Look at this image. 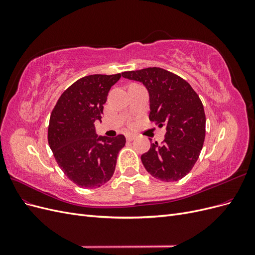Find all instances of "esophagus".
Segmentation results:
<instances>
[{"mask_svg": "<svg viewBox=\"0 0 255 255\" xmlns=\"http://www.w3.org/2000/svg\"><path fill=\"white\" fill-rule=\"evenodd\" d=\"M126 137H127L128 141H132L134 139V135H132V134H128Z\"/></svg>", "mask_w": 255, "mask_h": 255, "instance_id": "1", "label": "esophagus"}]
</instances>
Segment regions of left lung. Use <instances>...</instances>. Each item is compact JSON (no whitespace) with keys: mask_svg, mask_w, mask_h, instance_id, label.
Returning <instances> with one entry per match:
<instances>
[{"mask_svg":"<svg viewBox=\"0 0 255 255\" xmlns=\"http://www.w3.org/2000/svg\"><path fill=\"white\" fill-rule=\"evenodd\" d=\"M122 76L144 85L150 97L149 119L166 127L161 144L151 143L141 155L145 170L164 182L183 179L195 166L204 142L206 119L201 100L186 81L165 69L145 68Z\"/></svg>","mask_w":255,"mask_h":255,"instance_id":"left-lung-1","label":"left lung"}]
</instances>
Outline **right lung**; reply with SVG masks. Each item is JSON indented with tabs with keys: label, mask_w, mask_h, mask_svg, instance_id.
I'll list each match as a JSON object with an SVG mask.
<instances>
[{
	"label": "right lung",
	"mask_w": 255,
	"mask_h": 255,
	"mask_svg": "<svg viewBox=\"0 0 255 255\" xmlns=\"http://www.w3.org/2000/svg\"><path fill=\"white\" fill-rule=\"evenodd\" d=\"M121 73L84 76L67 88L52 111L48 141L58 166L82 188L102 186L114 174L126 137L98 136L107 95Z\"/></svg>",
	"instance_id": "right-lung-1"
}]
</instances>
